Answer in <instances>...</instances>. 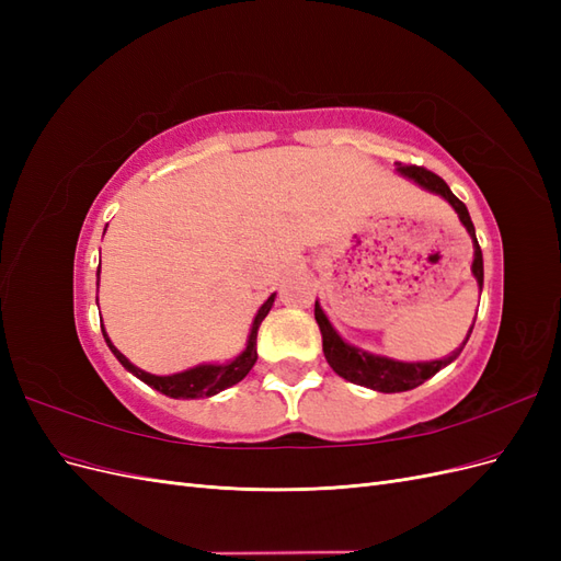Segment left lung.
<instances>
[{"label":"left lung","instance_id":"1","mask_svg":"<svg viewBox=\"0 0 561 561\" xmlns=\"http://www.w3.org/2000/svg\"><path fill=\"white\" fill-rule=\"evenodd\" d=\"M396 171H398V175L419 184L421 190L443 196L454 208V213L458 215V219H461V225L466 227L470 241H472V266H470V271H472L474 280H478V287L482 290L484 262H482V250H480V243H478V236H474V227H472V219L468 215V208L451 194V190L443 178H437L435 173L426 171V168L396 163ZM316 322H318L320 334H322V353H325V358H328L330 367L336 371V375L344 377L351 383L379 390V393H402V390H412V388L421 386L423 381H428L431 377L437 375L439 369L451 365L458 358V355H461V351L468 342V336L472 332V328H470L468 336L463 339L461 348H456L451 355H447V358L431 360V363H402V360L386 358V355L369 353V351H363L358 346L344 342L342 334H339L332 328V322L325 316V311H322L318 299H316ZM472 325H474V320H472Z\"/></svg>","mask_w":561,"mask_h":561}]
</instances>
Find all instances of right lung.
<instances>
[{"mask_svg": "<svg viewBox=\"0 0 561 561\" xmlns=\"http://www.w3.org/2000/svg\"><path fill=\"white\" fill-rule=\"evenodd\" d=\"M98 283H100V266H98ZM274 299H276V293L271 295L260 307L257 316H254V320H252V328H250V334H248L245 348L239 355H236L233 360H227V363H203V365L190 367V369H184V371H178V375H168V377L149 375V371L135 367L126 358V355L112 344V339L105 332V325H103V336H105L110 351L114 353V358L122 363L133 377H138L147 386L157 388L159 393H163L168 398H175V400L210 398V396H217L219 390H225V388H229L233 383L243 381L248 371L252 369V365L257 363V330L262 325V320L266 318V313L271 311V307H274Z\"/></svg>", "mask_w": 561, "mask_h": 561, "instance_id": "right-lung-1", "label": "right lung"}]
</instances>
